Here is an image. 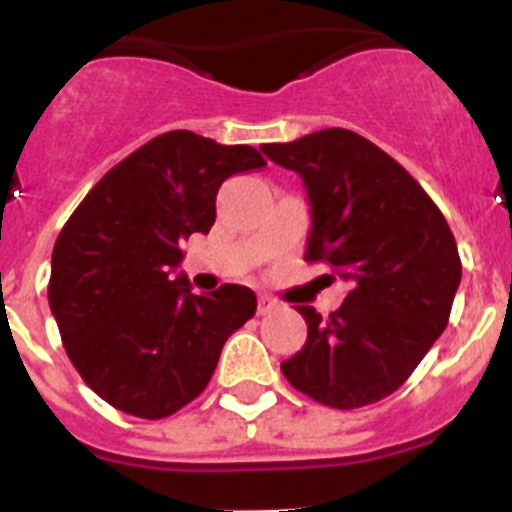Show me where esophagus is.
Wrapping results in <instances>:
<instances>
[{
  "mask_svg": "<svg viewBox=\"0 0 512 512\" xmlns=\"http://www.w3.org/2000/svg\"><path fill=\"white\" fill-rule=\"evenodd\" d=\"M279 302L274 300V297H269V295H261L259 297V315H269V312H274V310H279Z\"/></svg>",
  "mask_w": 512,
  "mask_h": 512,
  "instance_id": "esophagus-1",
  "label": "esophagus"
}]
</instances>
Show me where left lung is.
<instances>
[{"label":"left lung","mask_w":512,"mask_h":512,"mask_svg":"<svg viewBox=\"0 0 512 512\" xmlns=\"http://www.w3.org/2000/svg\"><path fill=\"white\" fill-rule=\"evenodd\" d=\"M261 151L305 184V259L325 261L351 287L328 318L297 307L307 341L282 364L284 377L328 408L384 400L449 325L461 282L454 233L413 176L354 130H318Z\"/></svg>","instance_id":"1"}]
</instances>
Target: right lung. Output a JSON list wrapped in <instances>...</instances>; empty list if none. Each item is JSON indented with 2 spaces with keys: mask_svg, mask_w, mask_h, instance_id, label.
I'll return each instance as SVG.
<instances>
[{
  "mask_svg": "<svg viewBox=\"0 0 512 512\" xmlns=\"http://www.w3.org/2000/svg\"><path fill=\"white\" fill-rule=\"evenodd\" d=\"M264 166L251 146L171 130L107 171L63 225L48 302L71 364L112 408L146 420L182 410L253 318L248 287L194 295L174 269L182 241L210 233L220 184Z\"/></svg>",
  "mask_w": 512,
  "mask_h": 512,
  "instance_id": "right-lung-1",
  "label": "right lung"
}]
</instances>
